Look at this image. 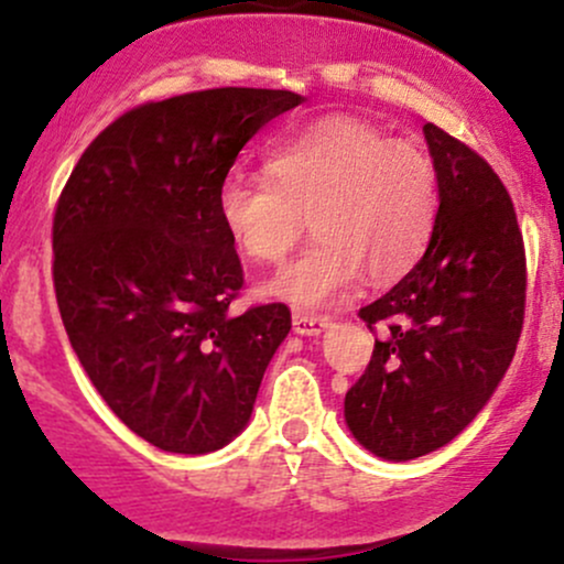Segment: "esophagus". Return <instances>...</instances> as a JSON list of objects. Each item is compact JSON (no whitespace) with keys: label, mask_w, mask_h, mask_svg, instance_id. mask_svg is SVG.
I'll list each match as a JSON object with an SVG mask.
<instances>
[{"label":"esophagus","mask_w":564,"mask_h":564,"mask_svg":"<svg viewBox=\"0 0 564 564\" xmlns=\"http://www.w3.org/2000/svg\"><path fill=\"white\" fill-rule=\"evenodd\" d=\"M330 321L325 315L315 312H293V330L301 336H317L328 328Z\"/></svg>","instance_id":"obj_1"}]
</instances>
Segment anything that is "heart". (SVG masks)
<instances>
[{"label":"heart","instance_id":"b5f03b06","mask_svg":"<svg viewBox=\"0 0 564 564\" xmlns=\"http://www.w3.org/2000/svg\"><path fill=\"white\" fill-rule=\"evenodd\" d=\"M440 212L437 165L426 149L352 116H330L269 156V178L230 173L217 214L254 263H280L304 234L317 241L265 293L321 306L358 282L404 276L426 252Z\"/></svg>","mask_w":564,"mask_h":564}]
</instances>
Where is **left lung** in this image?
I'll list each match as a JSON object with an SVG mask.
<instances>
[{
  "instance_id": "left-lung-1",
  "label": "left lung",
  "mask_w": 564,
  "mask_h": 564,
  "mask_svg": "<svg viewBox=\"0 0 564 564\" xmlns=\"http://www.w3.org/2000/svg\"><path fill=\"white\" fill-rule=\"evenodd\" d=\"M423 135L437 223L415 269L358 312L380 336L345 397L352 437L388 462L448 445L491 399L524 325V239L508 189L467 143L432 121Z\"/></svg>"
}]
</instances>
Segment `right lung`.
<instances>
[{
	"instance_id": "add662e5",
	"label": "right lung",
	"mask_w": 564,
	"mask_h": 564,
	"mask_svg": "<svg viewBox=\"0 0 564 564\" xmlns=\"http://www.w3.org/2000/svg\"><path fill=\"white\" fill-rule=\"evenodd\" d=\"M301 100L225 86L127 110L56 203L54 290L69 345L121 423L167 454H208L247 426L290 330L284 304L230 310L243 269L217 193L243 143Z\"/></svg>"
}]
</instances>
